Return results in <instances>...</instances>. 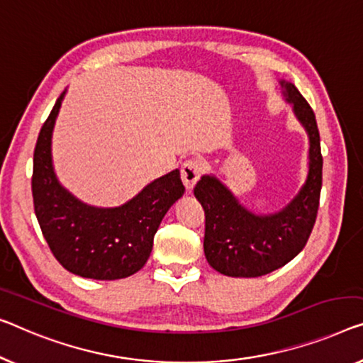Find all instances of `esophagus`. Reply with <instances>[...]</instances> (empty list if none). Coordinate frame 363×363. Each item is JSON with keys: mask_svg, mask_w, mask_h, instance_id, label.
Here are the masks:
<instances>
[{"mask_svg": "<svg viewBox=\"0 0 363 363\" xmlns=\"http://www.w3.org/2000/svg\"><path fill=\"white\" fill-rule=\"evenodd\" d=\"M200 176H202V166H200L197 160H187L186 163L182 164L181 179L184 182V186H186L187 192H192V189L200 179Z\"/></svg>", "mask_w": 363, "mask_h": 363, "instance_id": "34e87169", "label": "esophagus"}]
</instances>
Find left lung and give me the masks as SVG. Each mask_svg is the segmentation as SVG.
<instances>
[{"instance_id": "1", "label": "left lung", "mask_w": 363, "mask_h": 363, "mask_svg": "<svg viewBox=\"0 0 363 363\" xmlns=\"http://www.w3.org/2000/svg\"><path fill=\"white\" fill-rule=\"evenodd\" d=\"M285 101L310 138L308 176L300 192L279 212L252 213L215 176H202L194 196L205 212L203 252L216 272L261 277L290 262L311 235L323 182V156L315 112L295 84L280 81Z\"/></svg>"}]
</instances>
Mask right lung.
Masks as SVG:
<instances>
[{"instance_id":"right-lung-1","label":"right lung","mask_w":363,"mask_h":363,"mask_svg":"<svg viewBox=\"0 0 363 363\" xmlns=\"http://www.w3.org/2000/svg\"><path fill=\"white\" fill-rule=\"evenodd\" d=\"M63 97L65 91L42 125L34 150L35 216L48 247L68 272L94 280L125 279L147 264L161 220L186 191L179 169L150 182L121 207L83 203L53 171L52 132Z\"/></svg>"}]
</instances>
